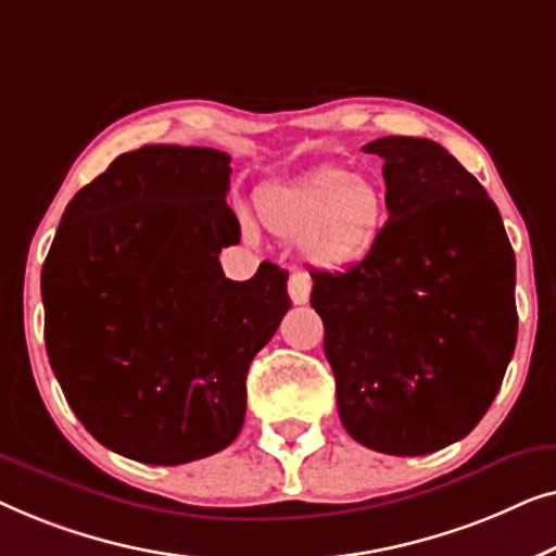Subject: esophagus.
<instances>
[{"mask_svg":"<svg viewBox=\"0 0 556 556\" xmlns=\"http://www.w3.org/2000/svg\"><path fill=\"white\" fill-rule=\"evenodd\" d=\"M309 279L300 275V271H294L292 277H289V296H292L294 304H307L309 302Z\"/></svg>","mask_w":556,"mask_h":556,"instance_id":"34e87169","label":"esophagus"}]
</instances>
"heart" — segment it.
Listing matches in <instances>:
<instances>
[{
	"instance_id": "b5f03b06",
	"label": "heart",
	"mask_w": 556,
	"mask_h": 556,
	"mask_svg": "<svg viewBox=\"0 0 556 556\" xmlns=\"http://www.w3.org/2000/svg\"><path fill=\"white\" fill-rule=\"evenodd\" d=\"M260 218L279 239H300L302 256L325 271L348 269L378 247L388 206L378 181L327 166L264 189L256 199ZM249 231L252 226L244 224Z\"/></svg>"
}]
</instances>
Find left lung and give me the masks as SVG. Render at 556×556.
<instances>
[{"label": "left lung", "mask_w": 556, "mask_h": 556, "mask_svg": "<svg viewBox=\"0 0 556 556\" xmlns=\"http://www.w3.org/2000/svg\"><path fill=\"white\" fill-rule=\"evenodd\" d=\"M386 161V231L309 304L345 431L390 456L460 441L494 403L516 345V262L496 203L428 138L363 148Z\"/></svg>", "instance_id": "8db88e82"}]
</instances>
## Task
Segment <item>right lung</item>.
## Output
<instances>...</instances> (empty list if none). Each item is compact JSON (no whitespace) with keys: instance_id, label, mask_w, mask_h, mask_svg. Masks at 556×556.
<instances>
[{"instance_id":"1","label":"right lung","mask_w":556,"mask_h":556,"mask_svg":"<svg viewBox=\"0 0 556 556\" xmlns=\"http://www.w3.org/2000/svg\"><path fill=\"white\" fill-rule=\"evenodd\" d=\"M229 155L143 146L75 193L42 264L45 345L70 408L105 448L189 464L239 435L247 372L289 309L287 271L226 279L239 244Z\"/></svg>"}]
</instances>
